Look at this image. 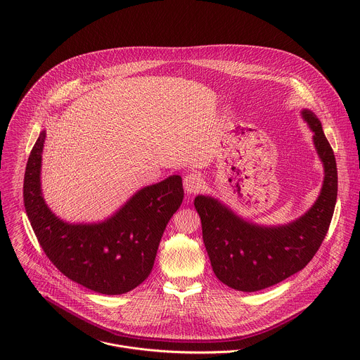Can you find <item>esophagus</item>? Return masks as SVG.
<instances>
[{
	"label": "esophagus",
	"instance_id": "obj_1",
	"mask_svg": "<svg viewBox=\"0 0 360 360\" xmlns=\"http://www.w3.org/2000/svg\"><path fill=\"white\" fill-rule=\"evenodd\" d=\"M202 177L201 174L198 173H190L184 177L183 180V186H184V191L188 194V195H193V194H197L201 188H202Z\"/></svg>",
	"mask_w": 360,
	"mask_h": 360
}]
</instances>
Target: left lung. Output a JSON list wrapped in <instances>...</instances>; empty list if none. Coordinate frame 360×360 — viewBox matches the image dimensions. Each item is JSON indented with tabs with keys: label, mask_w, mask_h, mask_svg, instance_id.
<instances>
[{
	"label": "left lung",
	"mask_w": 360,
	"mask_h": 360,
	"mask_svg": "<svg viewBox=\"0 0 360 360\" xmlns=\"http://www.w3.org/2000/svg\"><path fill=\"white\" fill-rule=\"evenodd\" d=\"M301 115L313 133V146L324 170L320 194L302 216L285 224L263 226L244 219L214 197H195L212 269L223 284L237 291H260L302 270L320 248L331 223L338 190L335 156L317 116L309 109H302Z\"/></svg>",
	"instance_id": "1"
}]
</instances>
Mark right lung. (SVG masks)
I'll use <instances>...</instances> for the list:
<instances>
[{"label":"right lung","instance_id":"add662e5","mask_svg":"<svg viewBox=\"0 0 360 360\" xmlns=\"http://www.w3.org/2000/svg\"><path fill=\"white\" fill-rule=\"evenodd\" d=\"M41 131L26 165L23 201L33 231L52 263L72 281L120 295L151 273L162 234L183 202L179 174L143 187L101 221L70 223L56 216L41 191Z\"/></svg>","mask_w":360,"mask_h":360}]
</instances>
